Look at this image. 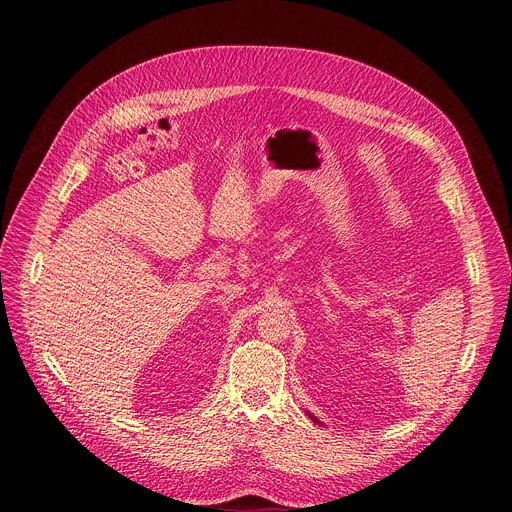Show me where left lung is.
Segmentation results:
<instances>
[{
	"label": "left lung",
	"instance_id": "obj_1",
	"mask_svg": "<svg viewBox=\"0 0 512 512\" xmlns=\"http://www.w3.org/2000/svg\"><path fill=\"white\" fill-rule=\"evenodd\" d=\"M312 419H314V421H316V423H318V419H316V417H312Z\"/></svg>",
	"mask_w": 512,
	"mask_h": 512
}]
</instances>
